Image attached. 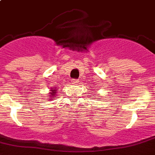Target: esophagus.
Listing matches in <instances>:
<instances>
[{
    "mask_svg": "<svg viewBox=\"0 0 155 155\" xmlns=\"http://www.w3.org/2000/svg\"><path fill=\"white\" fill-rule=\"evenodd\" d=\"M79 79H72V84H78L79 83Z\"/></svg>",
    "mask_w": 155,
    "mask_h": 155,
    "instance_id": "esophagus-1",
    "label": "esophagus"
}]
</instances>
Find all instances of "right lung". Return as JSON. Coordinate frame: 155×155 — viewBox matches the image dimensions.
I'll use <instances>...</instances> for the list:
<instances>
[{
	"mask_svg": "<svg viewBox=\"0 0 155 155\" xmlns=\"http://www.w3.org/2000/svg\"><path fill=\"white\" fill-rule=\"evenodd\" d=\"M53 89H51V92L50 93V97H51L52 98H55L54 97H55L56 95H55V94H56V92H57V89L54 88V87H52Z\"/></svg>",
	"mask_w": 155,
	"mask_h": 155,
	"instance_id": "1",
	"label": "right lung"
}]
</instances>
